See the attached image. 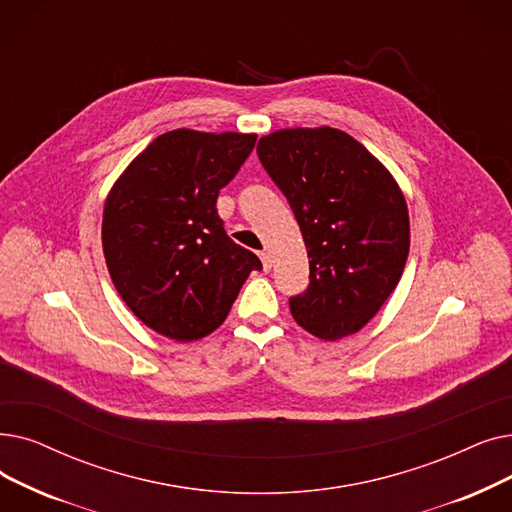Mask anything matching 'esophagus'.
<instances>
[{"mask_svg": "<svg viewBox=\"0 0 512 512\" xmlns=\"http://www.w3.org/2000/svg\"><path fill=\"white\" fill-rule=\"evenodd\" d=\"M259 257H261V263H263V270L270 272L272 270V255L268 251H261Z\"/></svg>", "mask_w": 512, "mask_h": 512, "instance_id": "1", "label": "esophagus"}]
</instances>
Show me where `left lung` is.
<instances>
[{
	"mask_svg": "<svg viewBox=\"0 0 512 512\" xmlns=\"http://www.w3.org/2000/svg\"><path fill=\"white\" fill-rule=\"evenodd\" d=\"M263 169L291 205L309 286L288 299L295 322L324 341L364 328L393 293L410 251L404 194L345 131L280 129L259 140Z\"/></svg>",
	"mask_w": 512,
	"mask_h": 512,
	"instance_id": "left-lung-1",
	"label": "left lung"
}]
</instances>
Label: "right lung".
Segmentation results:
<instances>
[{
	"label": "right lung",
	"mask_w": 512,
	"mask_h": 512,
	"mask_svg": "<svg viewBox=\"0 0 512 512\" xmlns=\"http://www.w3.org/2000/svg\"><path fill=\"white\" fill-rule=\"evenodd\" d=\"M257 136L167 131L110 190L102 247L110 278L148 328L175 341L207 337L226 320L244 280L261 270L217 215L219 190Z\"/></svg>",
	"instance_id": "add662e5"
}]
</instances>
